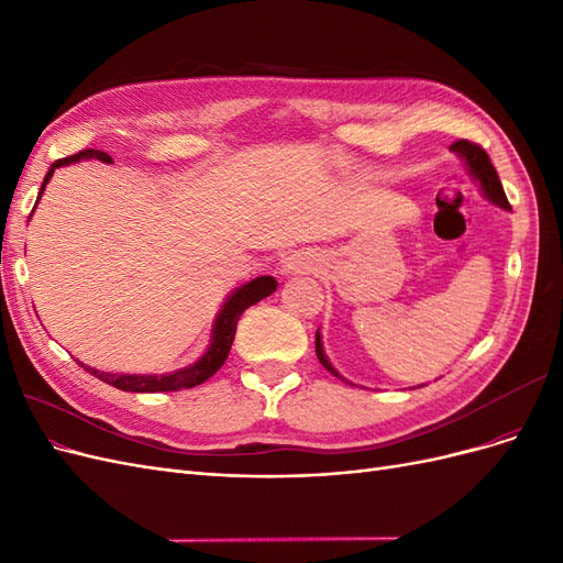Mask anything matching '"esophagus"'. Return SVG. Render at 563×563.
Wrapping results in <instances>:
<instances>
[{
    "instance_id": "1",
    "label": "esophagus",
    "mask_w": 563,
    "mask_h": 563,
    "mask_svg": "<svg viewBox=\"0 0 563 563\" xmlns=\"http://www.w3.org/2000/svg\"><path fill=\"white\" fill-rule=\"evenodd\" d=\"M288 267H291V265H288Z\"/></svg>"
}]
</instances>
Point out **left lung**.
<instances>
[{
    "label": "left lung",
    "mask_w": 563,
    "mask_h": 563,
    "mask_svg": "<svg viewBox=\"0 0 563 563\" xmlns=\"http://www.w3.org/2000/svg\"><path fill=\"white\" fill-rule=\"evenodd\" d=\"M451 150H455L457 155L465 157V162H467V166H470V172L476 176V180L482 183L486 197H488L490 201H496L498 207L509 209V201H507V197H505L500 178H498V174H496V168H493V164H490V159H488V155H486V150H484L482 145L472 143V141H455V143L451 145ZM314 352H317V356H319L321 366L327 368V371H331L333 376H338V371L329 364L327 354H323L319 331H317V340H314ZM338 378H340V376H338Z\"/></svg>",
    "instance_id": "8db88e82"
}]
</instances>
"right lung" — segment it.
<instances>
[{
	"label": "right lung",
	"instance_id": "obj_1",
	"mask_svg": "<svg viewBox=\"0 0 563 563\" xmlns=\"http://www.w3.org/2000/svg\"><path fill=\"white\" fill-rule=\"evenodd\" d=\"M84 157H87V159L93 157L98 162H108L110 164V157L106 155V152H100V150H81V152H77V155L58 159V162L51 164L48 174L44 176L40 197L44 192V185L48 183L51 176H54V172H56L58 166L79 162ZM275 288H277L275 277H258V279L244 284L240 291H234L228 298L225 308L220 310V314L216 319L211 347L207 350V354H203L197 364L187 366L183 371H174V373H168V376H114V373L96 371V368L84 366V364L81 366L87 368L91 376H96L98 380H103V383H108V385H112L117 389H124V391H178V389H190L195 385H201L203 380H209L220 366L225 364L228 354H230V347H232L234 333H236V321H240L244 310H249L251 305H255V302H261L269 294H275Z\"/></svg>",
	"mask_w": 563,
	"mask_h": 563
}]
</instances>
